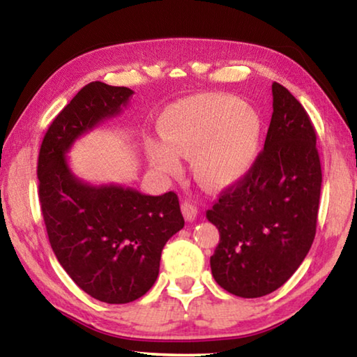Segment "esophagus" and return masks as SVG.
Returning <instances> with one entry per match:
<instances>
[{"mask_svg":"<svg viewBox=\"0 0 357 357\" xmlns=\"http://www.w3.org/2000/svg\"><path fill=\"white\" fill-rule=\"evenodd\" d=\"M181 211H183V215H184V219H185L187 222H192V220L197 219L198 209H197V206H195V204H193V203L184 202L183 204H181Z\"/></svg>","mask_w":357,"mask_h":357,"instance_id":"esophagus-1","label":"esophagus"}]
</instances>
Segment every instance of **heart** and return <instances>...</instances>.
Masks as SVG:
<instances>
[{
    "instance_id": "1",
    "label": "heart",
    "mask_w": 357,
    "mask_h": 357,
    "mask_svg": "<svg viewBox=\"0 0 357 357\" xmlns=\"http://www.w3.org/2000/svg\"><path fill=\"white\" fill-rule=\"evenodd\" d=\"M167 142L149 140L157 170H179V154L193 155L197 178L211 187L236 183L255 162L261 138L258 113L231 96L208 94L179 102L160 123Z\"/></svg>"
}]
</instances>
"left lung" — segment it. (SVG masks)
Segmentation results:
<instances>
[{
	"mask_svg": "<svg viewBox=\"0 0 357 357\" xmlns=\"http://www.w3.org/2000/svg\"><path fill=\"white\" fill-rule=\"evenodd\" d=\"M273 108L264 149L206 211L220 234L211 271L239 298L280 288L304 261L317 233L321 164L315 129L301 102L275 82Z\"/></svg>",
	"mask_w": 357,
	"mask_h": 357,
	"instance_id": "1",
	"label": "left lung"
}]
</instances>
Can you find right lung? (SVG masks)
Wrapping results in <instances>:
<instances>
[{
	"label": "right lung",
	"instance_id": "1",
	"mask_svg": "<svg viewBox=\"0 0 357 357\" xmlns=\"http://www.w3.org/2000/svg\"><path fill=\"white\" fill-rule=\"evenodd\" d=\"M134 91L93 82L48 128L38 160L39 200L59 264L84 293L128 304L149 291L162 249L184 227L174 192L153 197L121 184L94 185L70 170L68 153L82 135L118 116Z\"/></svg>",
	"mask_w": 357,
	"mask_h": 357
}]
</instances>
